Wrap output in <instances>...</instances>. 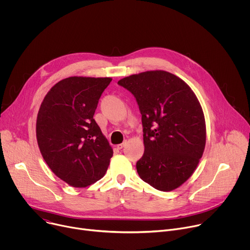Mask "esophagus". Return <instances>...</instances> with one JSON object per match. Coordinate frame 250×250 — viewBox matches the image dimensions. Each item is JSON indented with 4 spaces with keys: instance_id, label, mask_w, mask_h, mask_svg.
I'll return each instance as SVG.
<instances>
[{
    "instance_id": "obj_1",
    "label": "esophagus",
    "mask_w": 250,
    "mask_h": 250,
    "mask_svg": "<svg viewBox=\"0 0 250 250\" xmlns=\"http://www.w3.org/2000/svg\"><path fill=\"white\" fill-rule=\"evenodd\" d=\"M125 146H126V141L123 142V144H121V145H118L117 147H118V149H122V148H124Z\"/></svg>"
}]
</instances>
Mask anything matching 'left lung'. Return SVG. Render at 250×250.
I'll use <instances>...</instances> for the list:
<instances>
[{"mask_svg": "<svg viewBox=\"0 0 250 250\" xmlns=\"http://www.w3.org/2000/svg\"><path fill=\"white\" fill-rule=\"evenodd\" d=\"M118 84L134 96L141 114L145 153L136 162L139 177L159 191L180 187L206 146L205 117L195 93L163 70L130 75Z\"/></svg>", "mask_w": 250, "mask_h": 250, "instance_id": "1", "label": "left lung"}]
</instances>
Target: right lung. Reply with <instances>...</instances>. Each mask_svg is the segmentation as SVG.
Segmentation results:
<instances>
[{
    "label": "right lung",
    "instance_id": "right-lung-1",
    "mask_svg": "<svg viewBox=\"0 0 250 250\" xmlns=\"http://www.w3.org/2000/svg\"><path fill=\"white\" fill-rule=\"evenodd\" d=\"M112 78L69 77L44 97L37 119L40 150L52 172L75 188L105 174L113 148L94 120L99 99Z\"/></svg>",
    "mask_w": 250,
    "mask_h": 250
}]
</instances>
